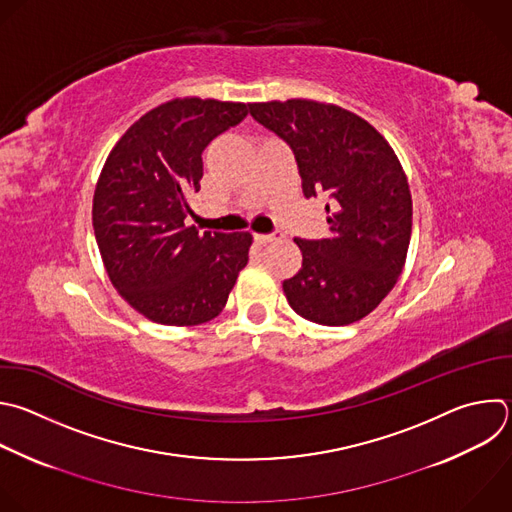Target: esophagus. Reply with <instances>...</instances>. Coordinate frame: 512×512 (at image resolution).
<instances>
[{
    "label": "esophagus",
    "mask_w": 512,
    "mask_h": 512,
    "mask_svg": "<svg viewBox=\"0 0 512 512\" xmlns=\"http://www.w3.org/2000/svg\"><path fill=\"white\" fill-rule=\"evenodd\" d=\"M283 235L281 233H259V235H255V243H259V245H267V243H273V241H277V239H281Z\"/></svg>",
    "instance_id": "34e87169"
}]
</instances>
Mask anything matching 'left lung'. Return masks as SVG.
I'll use <instances>...</instances> for the list:
<instances>
[{
    "mask_svg": "<svg viewBox=\"0 0 512 512\" xmlns=\"http://www.w3.org/2000/svg\"><path fill=\"white\" fill-rule=\"evenodd\" d=\"M251 116L293 150L303 195H329L331 237L295 239L301 269L283 281L291 309L319 325H348L396 285L412 233L400 160L364 118L313 100L249 104Z\"/></svg>",
    "mask_w": 512,
    "mask_h": 512,
    "instance_id": "1",
    "label": "left lung"
}]
</instances>
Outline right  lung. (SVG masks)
<instances>
[{"mask_svg": "<svg viewBox=\"0 0 512 512\" xmlns=\"http://www.w3.org/2000/svg\"><path fill=\"white\" fill-rule=\"evenodd\" d=\"M249 114L247 104L170 100L112 148L94 193L96 243L118 293L150 321L199 325L225 307L249 261V233L187 227L203 152Z\"/></svg>", "mask_w": 512, "mask_h": 512, "instance_id": "1", "label": "right lung"}]
</instances>
